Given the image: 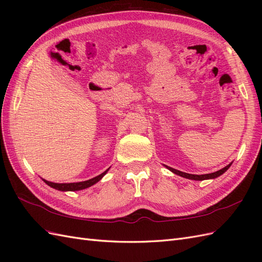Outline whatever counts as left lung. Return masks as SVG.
I'll return each mask as SVG.
<instances>
[{
  "instance_id": "8db88e82",
  "label": "left lung",
  "mask_w": 262,
  "mask_h": 262,
  "mask_svg": "<svg viewBox=\"0 0 262 262\" xmlns=\"http://www.w3.org/2000/svg\"><path fill=\"white\" fill-rule=\"evenodd\" d=\"M231 165H232V164H229V165H227V166H226V167L222 168V169H220V170H217V171H215V172L205 173V175H192V173L182 172V171H180V170H177V169H175V168L168 167V166H166V167H167L169 170H171L173 173H176V175H179V176L184 177V178L192 179V180H205V179H213V178H216V177L221 176L222 173H224V172H225V171H226V170L229 168V166H231Z\"/></svg>"
}]
</instances>
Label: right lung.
I'll return each instance as SVG.
<instances>
[{
    "instance_id": "obj_1",
    "label": "right lung",
    "mask_w": 262,
    "mask_h": 262,
    "mask_svg": "<svg viewBox=\"0 0 262 262\" xmlns=\"http://www.w3.org/2000/svg\"><path fill=\"white\" fill-rule=\"evenodd\" d=\"M108 171V169L106 171H104L102 173H100L99 176L94 177L90 180H86V181H82V182H72V184H54V182L51 181H47L43 179V181L46 182L47 185L54 188V189H58L61 190V191H76V190H82L85 188H89L91 186H93L94 184H96L97 181H99L102 177L106 175V172Z\"/></svg>"
}]
</instances>
